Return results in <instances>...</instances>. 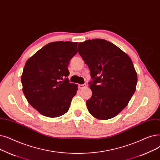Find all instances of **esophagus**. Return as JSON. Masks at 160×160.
I'll use <instances>...</instances> for the list:
<instances>
[{"label":"esophagus","mask_w":160,"mask_h":160,"mask_svg":"<svg viewBox=\"0 0 160 160\" xmlns=\"http://www.w3.org/2000/svg\"><path fill=\"white\" fill-rule=\"evenodd\" d=\"M86 87V84H79L78 85V88L80 89H83V88H85Z\"/></svg>","instance_id":"1"}]
</instances>
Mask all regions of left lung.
Instances as JSON below:
<instances>
[{"mask_svg": "<svg viewBox=\"0 0 160 160\" xmlns=\"http://www.w3.org/2000/svg\"><path fill=\"white\" fill-rule=\"evenodd\" d=\"M78 53L88 66L92 81L88 110L99 120L118 114L134 94L137 74L131 58L118 47L103 39L78 44Z\"/></svg>", "mask_w": 160, "mask_h": 160, "instance_id": "1", "label": "left lung"}]
</instances>
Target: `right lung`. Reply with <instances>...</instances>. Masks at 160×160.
I'll use <instances>...</instances> for the list:
<instances>
[{
	"label": "right lung",
	"mask_w": 160,
	"mask_h": 160,
	"mask_svg": "<svg viewBox=\"0 0 160 160\" xmlns=\"http://www.w3.org/2000/svg\"><path fill=\"white\" fill-rule=\"evenodd\" d=\"M78 42H53L27 61L22 75L23 92L30 105L50 118L69 109L78 85L70 83L68 65L77 53Z\"/></svg>",
	"instance_id": "add662e5"
}]
</instances>
